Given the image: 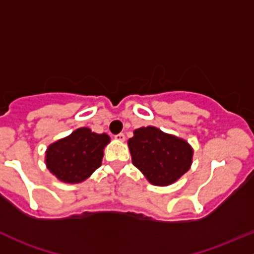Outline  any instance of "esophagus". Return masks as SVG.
<instances>
[{"label": "esophagus", "instance_id": "1", "mask_svg": "<svg viewBox=\"0 0 254 254\" xmlns=\"http://www.w3.org/2000/svg\"><path fill=\"white\" fill-rule=\"evenodd\" d=\"M114 138H116L117 141L123 142V141H125V135H124V133H118V135L114 136Z\"/></svg>", "mask_w": 254, "mask_h": 254}]
</instances>
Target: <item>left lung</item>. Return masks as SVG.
<instances>
[{
    "label": "left lung",
    "mask_w": 254,
    "mask_h": 254,
    "mask_svg": "<svg viewBox=\"0 0 254 254\" xmlns=\"http://www.w3.org/2000/svg\"><path fill=\"white\" fill-rule=\"evenodd\" d=\"M127 144L132 164L154 186L172 185L190 169V144L158 127L136 129Z\"/></svg>",
    "instance_id": "8db88e82"
}]
</instances>
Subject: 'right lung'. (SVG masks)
I'll list each match as a JSON object with an SVG mask.
<instances>
[{
	"mask_svg": "<svg viewBox=\"0 0 254 254\" xmlns=\"http://www.w3.org/2000/svg\"><path fill=\"white\" fill-rule=\"evenodd\" d=\"M108 143L107 133L79 127L47 148V168L63 182L80 183L101 166L104 148Z\"/></svg>",
	"mask_w": 254,
	"mask_h": 254,
	"instance_id": "1",
	"label": "right lung"
}]
</instances>
